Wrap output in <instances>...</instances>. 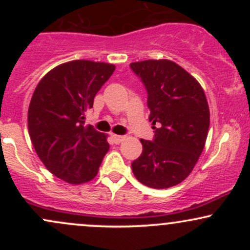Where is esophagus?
<instances>
[{"mask_svg":"<svg viewBox=\"0 0 250 250\" xmlns=\"http://www.w3.org/2000/svg\"><path fill=\"white\" fill-rule=\"evenodd\" d=\"M125 136H122V135H116V134L113 135V140L115 143H121L122 141H125Z\"/></svg>","mask_w":250,"mask_h":250,"instance_id":"obj_1","label":"esophagus"}]
</instances>
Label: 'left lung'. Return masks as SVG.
<instances>
[{
	"mask_svg": "<svg viewBox=\"0 0 250 250\" xmlns=\"http://www.w3.org/2000/svg\"><path fill=\"white\" fill-rule=\"evenodd\" d=\"M148 91L154 141L140 140L142 154L131 163L140 182L155 189L179 185L200 159L207 140L210 113L203 88L170 60L130 63Z\"/></svg>",
	"mask_w": 250,
	"mask_h": 250,
	"instance_id": "obj_1",
	"label": "left lung"
}]
</instances>
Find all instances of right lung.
I'll return each mask as SVG.
<instances>
[{"mask_svg": "<svg viewBox=\"0 0 250 250\" xmlns=\"http://www.w3.org/2000/svg\"><path fill=\"white\" fill-rule=\"evenodd\" d=\"M114 70L111 63L89 60L62 63L42 77L31 96V143L45 168L69 185L93 180L109 150L108 135L84 125V120Z\"/></svg>", "mask_w": 250, "mask_h": 250, "instance_id": "add662e5", "label": "right lung"}]
</instances>
